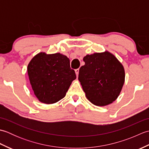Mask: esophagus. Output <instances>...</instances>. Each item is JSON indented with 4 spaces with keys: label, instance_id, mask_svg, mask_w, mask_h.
<instances>
[{
    "label": "esophagus",
    "instance_id": "esophagus-1",
    "mask_svg": "<svg viewBox=\"0 0 149 149\" xmlns=\"http://www.w3.org/2000/svg\"><path fill=\"white\" fill-rule=\"evenodd\" d=\"M79 69H75V74H76V75H77V77H78V74H79Z\"/></svg>",
    "mask_w": 149,
    "mask_h": 149
}]
</instances>
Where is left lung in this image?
Masks as SVG:
<instances>
[{
    "mask_svg": "<svg viewBox=\"0 0 149 149\" xmlns=\"http://www.w3.org/2000/svg\"><path fill=\"white\" fill-rule=\"evenodd\" d=\"M84 65L79 69L78 79L86 97L93 104L105 106L114 102L125 82L122 64L108 51L84 57Z\"/></svg>",
    "mask_w": 149,
    "mask_h": 149,
    "instance_id": "1",
    "label": "left lung"
}]
</instances>
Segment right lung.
Listing matches in <instances>:
<instances>
[{"label": "right lung", "mask_w": 149, "mask_h": 149, "mask_svg": "<svg viewBox=\"0 0 149 149\" xmlns=\"http://www.w3.org/2000/svg\"><path fill=\"white\" fill-rule=\"evenodd\" d=\"M27 74L34 95L40 102L47 104L64 98L76 79L70 59L60 53H38L28 64Z\"/></svg>", "instance_id": "add662e5"}]
</instances>
